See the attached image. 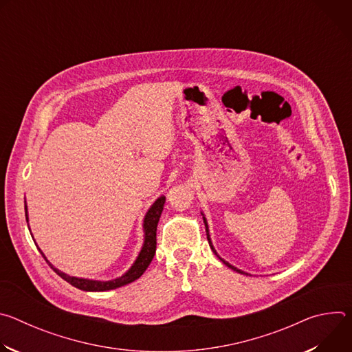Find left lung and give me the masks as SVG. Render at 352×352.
<instances>
[{"mask_svg":"<svg viewBox=\"0 0 352 352\" xmlns=\"http://www.w3.org/2000/svg\"><path fill=\"white\" fill-rule=\"evenodd\" d=\"M202 216H204V213H202ZM204 223H205V227H206V235H208V241H209V245H210V248H212V250H213V252L217 255V252H216V249H214V246H213V243H212V239H210V235H209V226H208V221H206V219H205V216H204ZM217 258L226 265V266H228L230 269H232L234 272H238V273H241V274H246L248 276V273H245V272H242V270H239V269H236V267H234L232 265H230L228 262H226V261H223L219 255H217Z\"/></svg>","mask_w":352,"mask_h":352,"instance_id":"1","label":"left lung"}]
</instances>
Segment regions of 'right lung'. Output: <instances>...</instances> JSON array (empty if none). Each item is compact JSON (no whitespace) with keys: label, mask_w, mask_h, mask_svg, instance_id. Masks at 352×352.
Listing matches in <instances>:
<instances>
[{"label":"right lung","mask_w":352,"mask_h":352,"mask_svg":"<svg viewBox=\"0 0 352 352\" xmlns=\"http://www.w3.org/2000/svg\"><path fill=\"white\" fill-rule=\"evenodd\" d=\"M166 204V196H160L156 202L150 206V209L146 212V216L143 219V232H144V239H143V245L140 252L136 258V261L133 262V265L131 266V269L124 273L121 277H117L114 280H109V281H100V280H89V278H80V277H74L69 276L61 270H58L57 267H54L52 263L47 261V258L44 256V254L40 250L41 256L45 259V262L52 266V269L61 277L64 278L67 283H69L71 285L82 289V291H109V289H116L118 287L126 285L135 280H138L144 270L147 269V266L152 262V259L155 258L156 254V231H157V224L163 212ZM25 214H26V221L29 223V217H28V206L25 204Z\"/></svg>","instance_id":"1"}]
</instances>
